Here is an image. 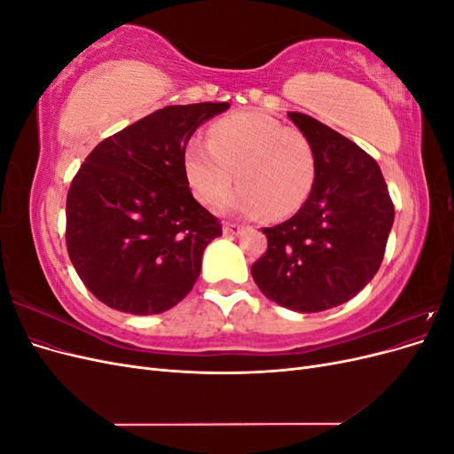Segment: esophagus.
I'll return each instance as SVG.
<instances>
[{"label": "esophagus", "mask_w": 454, "mask_h": 454, "mask_svg": "<svg viewBox=\"0 0 454 454\" xmlns=\"http://www.w3.org/2000/svg\"><path fill=\"white\" fill-rule=\"evenodd\" d=\"M239 232H242V225H237V223H225L223 225V235L225 237H235V235H239Z\"/></svg>", "instance_id": "1"}]
</instances>
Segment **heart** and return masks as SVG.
<instances>
[{"label": "heart", "mask_w": 454, "mask_h": 454, "mask_svg": "<svg viewBox=\"0 0 454 454\" xmlns=\"http://www.w3.org/2000/svg\"><path fill=\"white\" fill-rule=\"evenodd\" d=\"M187 182L195 197L212 204L232 177L240 184L223 208L240 217H284L309 199L316 180V155L307 136L259 112L215 121L208 142L193 140L184 153Z\"/></svg>", "instance_id": "1"}]
</instances>
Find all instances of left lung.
Wrapping results in <instances>:
<instances>
[{
	"instance_id": "8db88e82",
	"label": "left lung",
	"mask_w": 454,
	"mask_h": 454,
	"mask_svg": "<svg viewBox=\"0 0 454 454\" xmlns=\"http://www.w3.org/2000/svg\"><path fill=\"white\" fill-rule=\"evenodd\" d=\"M287 117L312 144L316 180L294 217L263 229L267 252L252 277L274 303L320 312L347 303L375 277L394 202L377 160L360 145L310 115Z\"/></svg>"
}]
</instances>
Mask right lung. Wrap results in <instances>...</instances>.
I'll list each match as a JSON object with an SVG mask.
<instances>
[{"mask_svg":"<svg viewBox=\"0 0 454 454\" xmlns=\"http://www.w3.org/2000/svg\"><path fill=\"white\" fill-rule=\"evenodd\" d=\"M227 102L167 106L96 145L66 200V246L87 290L130 314L172 309L197 282L219 219L191 195L184 153Z\"/></svg>","mask_w":454,"mask_h":454,"instance_id":"right-lung-1","label":"right lung"}]
</instances>
